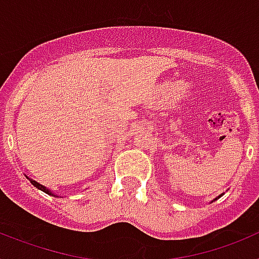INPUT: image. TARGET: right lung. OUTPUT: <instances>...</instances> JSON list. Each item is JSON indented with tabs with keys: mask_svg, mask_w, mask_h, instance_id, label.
Here are the masks:
<instances>
[{
	"mask_svg": "<svg viewBox=\"0 0 259 259\" xmlns=\"http://www.w3.org/2000/svg\"><path fill=\"white\" fill-rule=\"evenodd\" d=\"M29 182H31V183H32V184L35 185L36 188H37V189H40V191L45 192V193L50 194V196H56V194H54V193H52V192H50V191H49V189H47V188H45L44 185H41V184H38V183H37V182H35V180H32V179H29ZM56 197H57V196H56Z\"/></svg>",
	"mask_w": 259,
	"mask_h": 259,
	"instance_id": "1",
	"label": "right lung"
}]
</instances>
